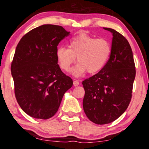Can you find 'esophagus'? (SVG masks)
<instances>
[{
    "mask_svg": "<svg viewBox=\"0 0 149 149\" xmlns=\"http://www.w3.org/2000/svg\"><path fill=\"white\" fill-rule=\"evenodd\" d=\"M73 84H74V85L75 87H76V86H78V85H79V81L75 80V81H74V83H73Z\"/></svg>",
    "mask_w": 149,
    "mask_h": 149,
    "instance_id": "obj_1",
    "label": "esophagus"
}]
</instances>
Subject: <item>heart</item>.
<instances>
[{"mask_svg":"<svg viewBox=\"0 0 149 149\" xmlns=\"http://www.w3.org/2000/svg\"><path fill=\"white\" fill-rule=\"evenodd\" d=\"M68 47L57 48L58 64L63 71L68 72L77 57L78 63L71 70V74L76 77L87 72L90 74L100 72L107 64L111 54V46L108 40L96 39L85 33L71 38Z\"/></svg>","mask_w":149,"mask_h":149,"instance_id":"1","label":"heart"}]
</instances>
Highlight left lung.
I'll return each mask as SVG.
<instances>
[{"instance_id":"left-lung-1","label":"left lung","mask_w":149,"mask_h":149,"mask_svg":"<svg viewBox=\"0 0 149 149\" xmlns=\"http://www.w3.org/2000/svg\"><path fill=\"white\" fill-rule=\"evenodd\" d=\"M103 28L113 35L110 58L99 73L82 82L84 112L91 122L100 125L114 122L127 109L136 74L127 40L114 29Z\"/></svg>"}]
</instances>
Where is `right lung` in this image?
I'll use <instances>...</instances> for the list:
<instances>
[{
	"instance_id": "right-lung-1",
	"label": "right lung",
	"mask_w": 149,
	"mask_h": 149,
	"mask_svg": "<svg viewBox=\"0 0 149 149\" xmlns=\"http://www.w3.org/2000/svg\"><path fill=\"white\" fill-rule=\"evenodd\" d=\"M70 32L46 24L33 29L17 44L11 64L14 93L27 114L47 120L56 114L72 78L62 72L56 56L57 46Z\"/></svg>"
}]
</instances>
